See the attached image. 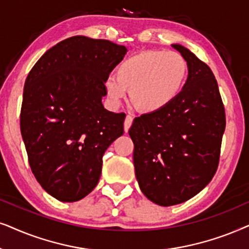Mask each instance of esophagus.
<instances>
[{
    "label": "esophagus",
    "instance_id": "1",
    "mask_svg": "<svg viewBox=\"0 0 249 249\" xmlns=\"http://www.w3.org/2000/svg\"><path fill=\"white\" fill-rule=\"evenodd\" d=\"M132 123H133V117H132L131 115H127L126 118H125V122H124V130L125 132H127L130 130Z\"/></svg>",
    "mask_w": 249,
    "mask_h": 249
}]
</instances>
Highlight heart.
I'll list each match as a JSON object with an SVG mask.
<instances>
[{
  "label": "heart",
  "mask_w": 249,
  "mask_h": 249,
  "mask_svg": "<svg viewBox=\"0 0 249 249\" xmlns=\"http://www.w3.org/2000/svg\"><path fill=\"white\" fill-rule=\"evenodd\" d=\"M188 75V62L174 51H144L125 59L117 75L109 74L105 86L112 102L118 104L128 95L143 111L166 107L180 93Z\"/></svg>",
  "instance_id": "b5f03b06"
}]
</instances>
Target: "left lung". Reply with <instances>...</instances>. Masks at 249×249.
<instances>
[{"instance_id": "1", "label": "left lung", "mask_w": 249, "mask_h": 249, "mask_svg": "<svg viewBox=\"0 0 249 249\" xmlns=\"http://www.w3.org/2000/svg\"><path fill=\"white\" fill-rule=\"evenodd\" d=\"M188 79L171 104L133 121L135 177L143 195L160 206L196 196L216 173L225 110L213 71L184 46Z\"/></svg>"}]
</instances>
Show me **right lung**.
Returning a JSON list of instances; mask_svg holds the SVG:
<instances>
[{
  "label": "right lung",
  "instance_id": "add662e5",
  "mask_svg": "<svg viewBox=\"0 0 249 249\" xmlns=\"http://www.w3.org/2000/svg\"><path fill=\"white\" fill-rule=\"evenodd\" d=\"M126 53L107 39L72 36L48 50L26 78L20 131L29 166L60 201L97 187L107 148L124 133L125 112L108 111L105 79Z\"/></svg>",
  "mask_w": 249,
  "mask_h": 249
}]
</instances>
